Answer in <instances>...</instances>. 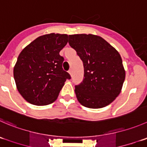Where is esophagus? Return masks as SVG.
I'll list each match as a JSON object with an SVG mask.
<instances>
[{
  "label": "esophagus",
  "mask_w": 147,
  "mask_h": 147,
  "mask_svg": "<svg viewBox=\"0 0 147 147\" xmlns=\"http://www.w3.org/2000/svg\"><path fill=\"white\" fill-rule=\"evenodd\" d=\"M68 72H69V75H72V69H69V71H68Z\"/></svg>",
  "instance_id": "1"
}]
</instances>
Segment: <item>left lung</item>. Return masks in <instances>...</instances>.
I'll use <instances>...</instances> for the list:
<instances>
[{
    "instance_id": "1",
    "label": "left lung",
    "mask_w": 147,
    "mask_h": 147,
    "mask_svg": "<svg viewBox=\"0 0 147 147\" xmlns=\"http://www.w3.org/2000/svg\"><path fill=\"white\" fill-rule=\"evenodd\" d=\"M68 43L83 63V79L75 86L78 101L90 108L109 105L119 95L125 80L119 53L102 38L92 34L69 35Z\"/></svg>"
}]
</instances>
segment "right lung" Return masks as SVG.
<instances>
[{
  "label": "right lung",
  "instance_id": "1",
  "mask_svg": "<svg viewBox=\"0 0 147 147\" xmlns=\"http://www.w3.org/2000/svg\"><path fill=\"white\" fill-rule=\"evenodd\" d=\"M67 34L39 36L20 53L13 69L18 92L30 103L46 105L57 98L70 75L63 70L59 52L67 44Z\"/></svg>",
  "mask_w": 147,
  "mask_h": 147
}]
</instances>
